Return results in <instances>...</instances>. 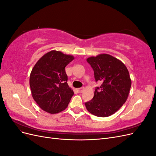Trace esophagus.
<instances>
[{
  "label": "esophagus",
  "instance_id": "1",
  "mask_svg": "<svg viewBox=\"0 0 156 156\" xmlns=\"http://www.w3.org/2000/svg\"><path fill=\"white\" fill-rule=\"evenodd\" d=\"M83 90H84V88H78V89H77V92H78L79 93L83 92Z\"/></svg>",
  "mask_w": 156,
  "mask_h": 156
}]
</instances>
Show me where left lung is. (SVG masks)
Instances as JSON below:
<instances>
[{"mask_svg":"<svg viewBox=\"0 0 156 156\" xmlns=\"http://www.w3.org/2000/svg\"><path fill=\"white\" fill-rule=\"evenodd\" d=\"M87 61L94 70L96 87L91 100L85 103L87 109L98 117L109 116L124 104L131 85L129 72L120 60L107 54L92 56Z\"/></svg>","mask_w":156,"mask_h":156,"instance_id":"left-lung-1","label":"left lung"}]
</instances>
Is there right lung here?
<instances>
[{"label": "right lung", "mask_w": 156, "mask_h": 156, "mask_svg": "<svg viewBox=\"0 0 156 156\" xmlns=\"http://www.w3.org/2000/svg\"><path fill=\"white\" fill-rule=\"evenodd\" d=\"M73 59L72 55L51 51L42 56L32 69V95L41 109L55 114L68 107L74 92L67 83L65 67Z\"/></svg>", "instance_id": "right-lung-1"}]
</instances>
